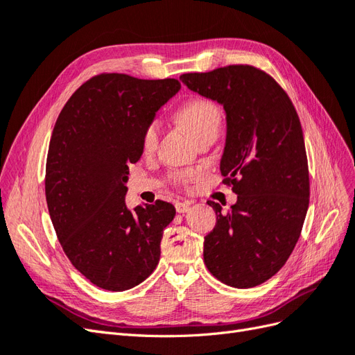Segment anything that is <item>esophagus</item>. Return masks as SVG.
Masks as SVG:
<instances>
[{"label": "esophagus", "instance_id": "obj_1", "mask_svg": "<svg viewBox=\"0 0 355 355\" xmlns=\"http://www.w3.org/2000/svg\"><path fill=\"white\" fill-rule=\"evenodd\" d=\"M175 207H176L178 213H187L189 210V204L188 202H176Z\"/></svg>", "mask_w": 355, "mask_h": 355}]
</instances>
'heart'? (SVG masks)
Returning <instances> with one entry per match:
<instances>
[{
    "mask_svg": "<svg viewBox=\"0 0 355 355\" xmlns=\"http://www.w3.org/2000/svg\"><path fill=\"white\" fill-rule=\"evenodd\" d=\"M178 120L182 127L192 136L197 137L198 135L209 132V130H219L222 114L219 106L207 99L194 98L178 110ZM159 139V121L151 120L144 128L142 133V149L144 153L151 154L155 151ZM200 176L198 171L188 170L184 173H179L175 176V182L178 185L188 187L192 182L197 180Z\"/></svg>",
    "mask_w": 355,
    "mask_h": 355,
    "instance_id": "1",
    "label": "heart"
}]
</instances>
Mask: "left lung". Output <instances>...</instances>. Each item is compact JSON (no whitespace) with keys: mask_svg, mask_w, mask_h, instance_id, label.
Wrapping results in <instances>:
<instances>
[{"mask_svg":"<svg viewBox=\"0 0 355 355\" xmlns=\"http://www.w3.org/2000/svg\"><path fill=\"white\" fill-rule=\"evenodd\" d=\"M187 87L223 105L227 141L223 182L237 202L216 211L204 237V263L219 282L249 288L270 280L292 254L309 204L302 127L287 93L271 75L250 65L180 75Z\"/></svg>","mask_w":355,"mask_h":355,"instance_id":"obj_1","label":"left lung"}]
</instances>
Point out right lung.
Wrapping results in <instances>:
<instances>
[{"label":"right lung","instance_id":"obj_1","mask_svg":"<svg viewBox=\"0 0 355 355\" xmlns=\"http://www.w3.org/2000/svg\"><path fill=\"white\" fill-rule=\"evenodd\" d=\"M175 78L101 73L75 90L53 128L46 200L63 252L93 284L123 292L153 274L163 231L176 210L157 200L125 206L128 166L141 158L142 133L179 92Z\"/></svg>","mask_w":355,"mask_h":355}]
</instances>
